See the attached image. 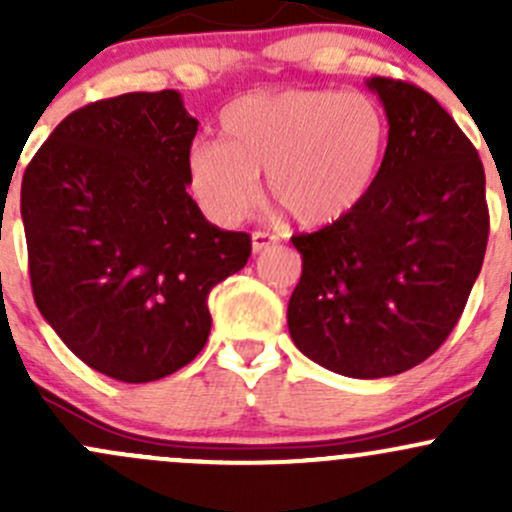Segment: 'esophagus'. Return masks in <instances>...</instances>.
<instances>
[{"mask_svg": "<svg viewBox=\"0 0 512 512\" xmlns=\"http://www.w3.org/2000/svg\"><path fill=\"white\" fill-rule=\"evenodd\" d=\"M275 242H277V237L270 235V232H262V230L252 232V250H255V252L267 250V247L275 245Z\"/></svg>", "mask_w": 512, "mask_h": 512, "instance_id": "esophagus-1", "label": "esophagus"}]
</instances>
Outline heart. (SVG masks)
I'll list each match as a JSON object with an SVG mask.
<instances>
[{"label":"heart","instance_id":"obj_1","mask_svg":"<svg viewBox=\"0 0 512 512\" xmlns=\"http://www.w3.org/2000/svg\"><path fill=\"white\" fill-rule=\"evenodd\" d=\"M223 141L193 143L188 183L205 213L235 223L260 193L304 227L339 223L374 188L389 148V116L364 91L282 89L232 98L220 113Z\"/></svg>","mask_w":512,"mask_h":512}]
</instances>
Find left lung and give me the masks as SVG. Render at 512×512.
Wrapping results in <instances>:
<instances>
[{
	"mask_svg": "<svg viewBox=\"0 0 512 512\" xmlns=\"http://www.w3.org/2000/svg\"><path fill=\"white\" fill-rule=\"evenodd\" d=\"M389 148L364 203L292 237L302 277L287 307L304 356L352 379L414 369L461 319L488 245L485 173L446 108L409 81H366Z\"/></svg>",
	"mask_w": 512,
	"mask_h": 512,
	"instance_id": "left-lung-1",
	"label": "left lung"
}]
</instances>
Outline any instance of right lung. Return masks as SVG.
Here are the masks:
<instances>
[{"instance_id": "1", "label": "right lung", "mask_w": 512, "mask_h": 512, "mask_svg": "<svg viewBox=\"0 0 512 512\" xmlns=\"http://www.w3.org/2000/svg\"><path fill=\"white\" fill-rule=\"evenodd\" d=\"M195 133L173 89L103 98L69 113L24 170L36 307L84 364L126 384L200 354L210 289L252 252L185 190Z\"/></svg>"}]
</instances>
